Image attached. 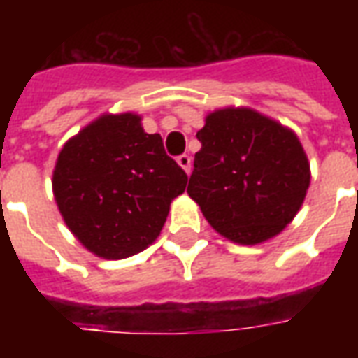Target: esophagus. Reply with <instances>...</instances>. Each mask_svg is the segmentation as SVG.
Instances as JSON below:
<instances>
[{"label":"esophagus","mask_w":358,"mask_h":358,"mask_svg":"<svg viewBox=\"0 0 358 358\" xmlns=\"http://www.w3.org/2000/svg\"><path fill=\"white\" fill-rule=\"evenodd\" d=\"M176 163H178L186 172L192 171V157L186 155V153H184V155H180L178 159H176Z\"/></svg>","instance_id":"esophagus-1"}]
</instances>
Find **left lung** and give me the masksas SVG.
Masks as SVG:
<instances>
[{"label": "left lung", "instance_id": "left-lung-1", "mask_svg": "<svg viewBox=\"0 0 358 358\" xmlns=\"http://www.w3.org/2000/svg\"><path fill=\"white\" fill-rule=\"evenodd\" d=\"M187 194L228 240L255 245L274 238L303 205L310 169L297 136L245 107L210 113L197 132Z\"/></svg>", "mask_w": 358, "mask_h": 358}]
</instances>
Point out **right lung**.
<instances>
[{
  "mask_svg": "<svg viewBox=\"0 0 358 358\" xmlns=\"http://www.w3.org/2000/svg\"><path fill=\"white\" fill-rule=\"evenodd\" d=\"M51 184L82 245L103 259H126L157 240L187 174L164 153L159 134L122 113L103 115L66 141Z\"/></svg>",
  "mask_w": 358,
  "mask_h": 358,
  "instance_id": "add662e5",
  "label": "right lung"
}]
</instances>
